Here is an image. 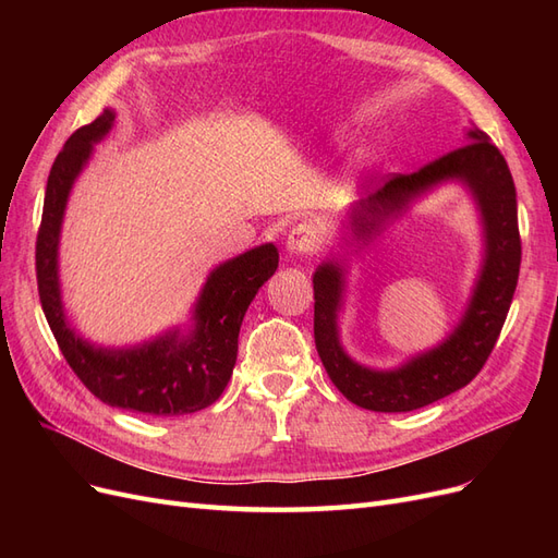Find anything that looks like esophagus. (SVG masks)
<instances>
[{"mask_svg":"<svg viewBox=\"0 0 558 558\" xmlns=\"http://www.w3.org/2000/svg\"><path fill=\"white\" fill-rule=\"evenodd\" d=\"M316 242H318L316 228L307 221H302L289 232L286 248H289V253H293V256H305V253H312L316 248Z\"/></svg>","mask_w":558,"mask_h":558,"instance_id":"esophagus-1","label":"esophagus"}]
</instances>
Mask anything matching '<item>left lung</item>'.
I'll return each mask as SVG.
<instances>
[{
    "label": "left lung",
    "mask_w": 558,
    "mask_h": 558,
    "mask_svg": "<svg viewBox=\"0 0 558 558\" xmlns=\"http://www.w3.org/2000/svg\"><path fill=\"white\" fill-rule=\"evenodd\" d=\"M465 146L449 150L412 174H396L381 189L353 202L342 216V248L316 267L314 340L328 377L340 393L373 412H412L451 396L475 375L494 351L519 279L521 242L517 191L500 150L472 125ZM445 182H461L476 202L483 223V265L460 324L440 344L398 368L377 371L353 362L339 340V312L345 292V256L366 245L416 198Z\"/></svg>",
    "instance_id": "obj_1"
}]
</instances>
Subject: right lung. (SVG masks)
<instances>
[{"label":"right lung","mask_w":558,"mask_h":558,"mask_svg":"<svg viewBox=\"0 0 558 558\" xmlns=\"http://www.w3.org/2000/svg\"><path fill=\"white\" fill-rule=\"evenodd\" d=\"M116 111L105 109L78 128L50 167L37 234L39 300L62 356L88 391L118 410L179 416L209 408L226 391L238 361L244 314L260 286L277 272L272 242L216 265L195 300L191 324L134 347H99L70 324L60 289V232L64 209L95 144L111 132Z\"/></svg>","instance_id":"right-lung-1"}]
</instances>
